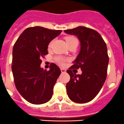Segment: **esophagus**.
<instances>
[{
  "label": "esophagus",
  "instance_id": "esophagus-1",
  "mask_svg": "<svg viewBox=\"0 0 124 124\" xmlns=\"http://www.w3.org/2000/svg\"><path fill=\"white\" fill-rule=\"evenodd\" d=\"M61 73H66V70L64 68H61Z\"/></svg>",
  "mask_w": 124,
  "mask_h": 124
}]
</instances>
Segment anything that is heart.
Masks as SVG:
<instances>
[{
  "instance_id": "b5f03b06",
  "label": "heart",
  "mask_w": 124,
  "mask_h": 124,
  "mask_svg": "<svg viewBox=\"0 0 124 124\" xmlns=\"http://www.w3.org/2000/svg\"><path fill=\"white\" fill-rule=\"evenodd\" d=\"M65 40L66 42L67 43V45L70 46L71 45H78V40L76 38H75L74 37H71V36H70V37H66L65 38ZM51 43L52 42H50V44L48 45V47L50 48L51 45ZM56 60L58 61V63H60V64H62L64 63L66 61V59L63 58V57H56Z\"/></svg>"
}]
</instances>
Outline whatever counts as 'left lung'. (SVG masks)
Wrapping results in <instances>:
<instances>
[{"mask_svg": "<svg viewBox=\"0 0 124 124\" xmlns=\"http://www.w3.org/2000/svg\"><path fill=\"white\" fill-rule=\"evenodd\" d=\"M64 31L77 36L81 43L79 53L67 70L70 76L66 84L68 96L74 102H88L97 96L106 79L109 63L107 46L100 34L91 28L80 26ZM73 68H81L82 74L73 73Z\"/></svg>", "mask_w": 124, "mask_h": 124, "instance_id": "obj_1", "label": "left lung"}]
</instances>
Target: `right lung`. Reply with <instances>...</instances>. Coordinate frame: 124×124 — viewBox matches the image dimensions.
<instances>
[{
	"instance_id": "right-lung-1",
	"label": "right lung",
	"mask_w": 124,
	"mask_h": 124,
	"mask_svg": "<svg viewBox=\"0 0 124 124\" xmlns=\"http://www.w3.org/2000/svg\"><path fill=\"white\" fill-rule=\"evenodd\" d=\"M61 30L42 27L25 29L14 44L12 70L14 83L24 99L33 104H42L51 99L53 87L61 74L60 68L51 63L50 70L40 67L41 58L48 54V46Z\"/></svg>"
}]
</instances>
